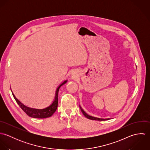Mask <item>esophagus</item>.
Here are the masks:
<instances>
[{"instance_id":"34e87169","label":"esophagus","mask_w":150,"mask_h":150,"mask_svg":"<svg viewBox=\"0 0 150 150\" xmlns=\"http://www.w3.org/2000/svg\"><path fill=\"white\" fill-rule=\"evenodd\" d=\"M71 76H72V77H76L77 76V74L76 73H75V72H74L73 73H72V74H71Z\"/></svg>"}]
</instances>
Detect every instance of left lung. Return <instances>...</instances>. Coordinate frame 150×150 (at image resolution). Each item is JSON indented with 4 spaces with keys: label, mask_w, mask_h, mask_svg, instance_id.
Masks as SVG:
<instances>
[{
    "label": "left lung",
    "mask_w": 150,
    "mask_h": 150,
    "mask_svg": "<svg viewBox=\"0 0 150 150\" xmlns=\"http://www.w3.org/2000/svg\"><path fill=\"white\" fill-rule=\"evenodd\" d=\"M80 108L83 114L84 115V116L88 119H89V120H96V121H106V120H110V118H98V117H93V116L89 115L83 109V108L81 107V106H80Z\"/></svg>",
    "instance_id": "8db88e82"
}]
</instances>
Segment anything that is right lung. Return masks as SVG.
<instances>
[{
    "mask_svg": "<svg viewBox=\"0 0 150 150\" xmlns=\"http://www.w3.org/2000/svg\"><path fill=\"white\" fill-rule=\"evenodd\" d=\"M67 81V80H66L63 81L61 83L59 84L57 88L56 89L55 91V95L54 99L52 103L47 107H45L42 109H38V108H34L31 107H28L24 105L23 103L15 96L14 94L12 92L13 95L14 96V98L16 100L18 105L20 106V107L21 108L22 110L29 117L35 118H45L51 117L57 110L58 107V92L59 89L61 88V86L64 84H66Z\"/></svg>",
    "mask_w": 150,
    "mask_h": 150,
    "instance_id": "obj_1",
    "label": "right lung"
}]
</instances>
